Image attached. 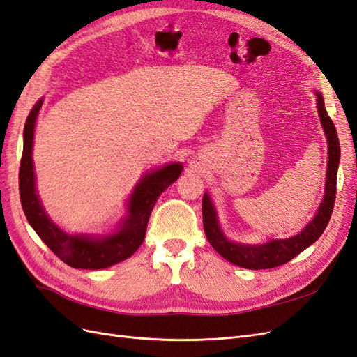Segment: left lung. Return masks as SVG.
Segmentation results:
<instances>
[{
  "instance_id": "left-lung-1",
  "label": "left lung",
  "mask_w": 357,
  "mask_h": 357,
  "mask_svg": "<svg viewBox=\"0 0 357 357\" xmlns=\"http://www.w3.org/2000/svg\"><path fill=\"white\" fill-rule=\"evenodd\" d=\"M317 96V112L320 116V122L323 131L328 139V174H326V186L325 197L321 199L320 207L312 220L298 235L290 236L286 240H271L264 244H243L234 243L226 238L220 229L214 205L205 192L202 198V222L204 231L214 250L226 261L247 269H268L275 268L283 264H287L290 259H294L301 252H304L307 247L316 243L323 231L326 229L329 223L331 214L335 204V195H337V172L340 164V142L335 129L333 122L328 116L325 100L320 92H316Z\"/></svg>"
}]
</instances>
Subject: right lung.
<instances>
[{
    "mask_svg": "<svg viewBox=\"0 0 357 357\" xmlns=\"http://www.w3.org/2000/svg\"><path fill=\"white\" fill-rule=\"evenodd\" d=\"M43 100H40L26 117L24 129V152L19 168V193L22 208L32 229L62 262L79 269H102L131 257L143 244L147 222L158 198L174 183L183 171L180 162L168 164L149 172L137 183L128 201V215L122 219L114 234L70 235L53 223L43 208L36 189L32 143L34 129Z\"/></svg>",
    "mask_w": 357,
    "mask_h": 357,
    "instance_id": "obj_1",
    "label": "right lung"
}]
</instances>
